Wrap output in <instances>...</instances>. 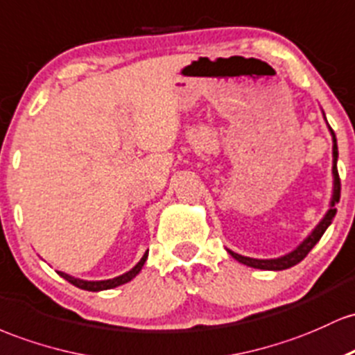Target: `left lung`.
I'll list each match as a JSON object with an SVG mask.
<instances>
[{
    "label": "left lung",
    "instance_id": "obj_1",
    "mask_svg": "<svg viewBox=\"0 0 355 355\" xmlns=\"http://www.w3.org/2000/svg\"><path fill=\"white\" fill-rule=\"evenodd\" d=\"M324 119H325V114H324ZM325 122H327V119H325ZM329 130H330V135H332V157H334L332 159V176H334V188H332V198H330V205H329L327 213H325V216L322 218L320 221H318V225L312 230V233H310L309 236H306L305 240L302 241L295 250H292V252H290V253L284 254V257L268 258V260H260V258L243 257V254H238V253L231 252V250L226 248V252H228L231 257L234 258V260L240 261V263L246 265V266H252V268L273 270V272H278V270H286V268H290V266L300 263V261L304 260L306 254H309L310 250H312L313 246L317 245L318 240H320V238H322V234L325 233V230H327L329 226H330V223H332L334 216H336V213H337L336 205L338 202V199H340V179H338V173H337V157H338L337 139H336V134H334L332 127H330V125H329Z\"/></svg>",
    "mask_w": 355,
    "mask_h": 355
}]
</instances>
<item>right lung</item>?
Returning a JSON list of instances; mask_svg holds the SVG:
<instances>
[{
  "mask_svg": "<svg viewBox=\"0 0 355 355\" xmlns=\"http://www.w3.org/2000/svg\"><path fill=\"white\" fill-rule=\"evenodd\" d=\"M147 253H149V250H147V252L144 253V257L139 260V263L135 265L134 268H130L129 272H125L124 275H119V277H115V278H109V280H82V278H75L65 272H57V273L62 278H65L67 282H70L71 285L78 286V288L89 290V292H102V290H110V288H115V286H119V285H124V284H127V282H130L132 278L137 277L139 272L142 270V266H144V263H146Z\"/></svg>",
  "mask_w": 355,
  "mask_h": 355,
  "instance_id": "right-lung-1",
  "label": "right lung"
}]
</instances>
